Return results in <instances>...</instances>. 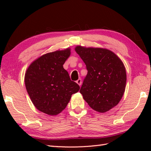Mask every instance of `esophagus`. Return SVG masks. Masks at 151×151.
Instances as JSON below:
<instances>
[{"label":"esophagus","instance_id":"1","mask_svg":"<svg viewBox=\"0 0 151 151\" xmlns=\"http://www.w3.org/2000/svg\"><path fill=\"white\" fill-rule=\"evenodd\" d=\"M76 83H77L79 86H81V85H82V80H81V78H78V80L76 81Z\"/></svg>","mask_w":151,"mask_h":151}]
</instances>
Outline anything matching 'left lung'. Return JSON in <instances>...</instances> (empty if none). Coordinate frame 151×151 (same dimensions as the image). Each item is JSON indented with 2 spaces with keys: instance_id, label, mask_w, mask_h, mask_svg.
<instances>
[{
  "instance_id": "left-lung-1",
  "label": "left lung",
  "mask_w": 151,
  "mask_h": 151,
  "mask_svg": "<svg viewBox=\"0 0 151 151\" xmlns=\"http://www.w3.org/2000/svg\"><path fill=\"white\" fill-rule=\"evenodd\" d=\"M75 51L88 70L80 90L83 99L94 111H109L119 104L124 93L127 73L123 63L106 48L77 46Z\"/></svg>"
}]
</instances>
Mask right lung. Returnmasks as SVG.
I'll return each instance as SVG.
<instances>
[{"label":"right lung","instance_id":"right-lung-1","mask_svg":"<svg viewBox=\"0 0 151 151\" xmlns=\"http://www.w3.org/2000/svg\"><path fill=\"white\" fill-rule=\"evenodd\" d=\"M70 55V48L47 53L33 61L25 73V86L30 100L39 111L48 115L62 112L72 94L80 89L63 68Z\"/></svg>","mask_w":151,"mask_h":151}]
</instances>
